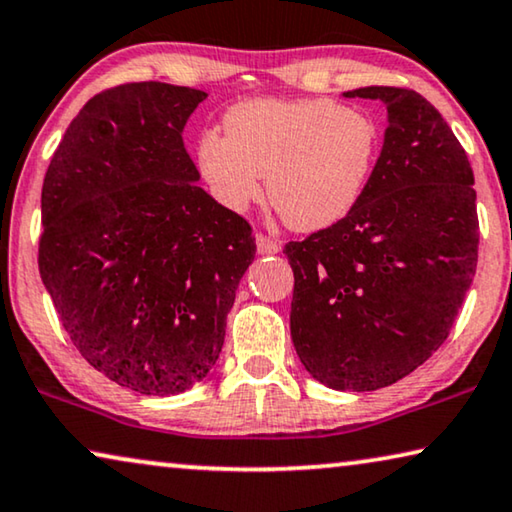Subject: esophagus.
<instances>
[{
	"mask_svg": "<svg viewBox=\"0 0 512 512\" xmlns=\"http://www.w3.org/2000/svg\"><path fill=\"white\" fill-rule=\"evenodd\" d=\"M256 249H258V254H263V256H268V254H279L281 244H279L277 240H272L270 235L258 233V235H256Z\"/></svg>",
	"mask_w": 512,
	"mask_h": 512,
	"instance_id": "esophagus-1",
	"label": "esophagus"
}]
</instances>
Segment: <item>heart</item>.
Masks as SVG:
<instances>
[{"label": "heart", "mask_w": 512, "mask_h": 512, "mask_svg": "<svg viewBox=\"0 0 512 512\" xmlns=\"http://www.w3.org/2000/svg\"><path fill=\"white\" fill-rule=\"evenodd\" d=\"M376 122L328 99H254L224 115V131L198 138V168L214 198L244 212L268 196L298 231L342 221L365 194L379 159Z\"/></svg>", "instance_id": "1"}]
</instances>
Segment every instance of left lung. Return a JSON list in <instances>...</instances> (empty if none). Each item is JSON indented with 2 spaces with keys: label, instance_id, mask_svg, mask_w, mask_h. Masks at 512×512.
I'll return each mask as SVG.
<instances>
[{
  "label": "left lung",
  "instance_id": "left-lung-1",
  "mask_svg": "<svg viewBox=\"0 0 512 512\" xmlns=\"http://www.w3.org/2000/svg\"><path fill=\"white\" fill-rule=\"evenodd\" d=\"M388 108L383 150L342 221L288 242L291 337L335 390H379L446 342L478 265L473 170L439 110L406 87L346 92Z\"/></svg>",
  "mask_w": 512,
  "mask_h": 512
}]
</instances>
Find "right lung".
<instances>
[{"label": "right lung", "mask_w": 512, "mask_h": 512, "mask_svg": "<svg viewBox=\"0 0 512 512\" xmlns=\"http://www.w3.org/2000/svg\"><path fill=\"white\" fill-rule=\"evenodd\" d=\"M205 92L145 80L92 96L50 159L39 272L80 355L140 395L217 362L256 238L198 187L182 131Z\"/></svg>", "instance_id": "obj_1"}]
</instances>
